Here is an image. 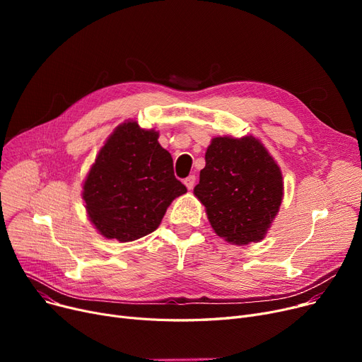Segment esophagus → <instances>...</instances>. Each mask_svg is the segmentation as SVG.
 I'll use <instances>...</instances> for the list:
<instances>
[{
  "label": "esophagus",
  "mask_w": 362,
  "mask_h": 362,
  "mask_svg": "<svg viewBox=\"0 0 362 362\" xmlns=\"http://www.w3.org/2000/svg\"><path fill=\"white\" fill-rule=\"evenodd\" d=\"M195 180H197V177H195L194 175L187 176V177L183 180V183L186 185V187L189 189V191H191V189H194V186H195Z\"/></svg>",
  "instance_id": "obj_1"
}]
</instances>
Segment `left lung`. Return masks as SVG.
Returning a JSON list of instances; mask_svg holds the SVG:
<instances>
[{
    "label": "left lung",
    "instance_id": "left-lung-1",
    "mask_svg": "<svg viewBox=\"0 0 362 362\" xmlns=\"http://www.w3.org/2000/svg\"><path fill=\"white\" fill-rule=\"evenodd\" d=\"M194 194L214 232L242 246L259 242L270 229L283 199V177L254 136H218L206 148Z\"/></svg>",
    "mask_w": 362,
    "mask_h": 362
}]
</instances>
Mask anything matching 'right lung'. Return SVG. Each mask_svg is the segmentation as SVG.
I'll list each match as a JSON object with an SVG mask.
<instances>
[{
	"label": "right lung",
	"mask_w": 362,
	"mask_h": 362,
	"mask_svg": "<svg viewBox=\"0 0 362 362\" xmlns=\"http://www.w3.org/2000/svg\"><path fill=\"white\" fill-rule=\"evenodd\" d=\"M185 192L158 132L130 120L117 126L98 152L82 197L90 223L104 238L132 242L154 232L168 205Z\"/></svg>",
	"instance_id": "add662e5"
}]
</instances>
